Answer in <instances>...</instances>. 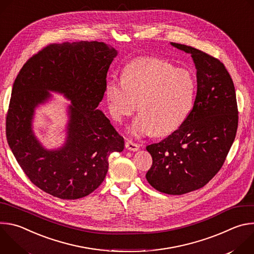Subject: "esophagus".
<instances>
[{"instance_id":"esophagus-1","label":"esophagus","mask_w":254,"mask_h":254,"mask_svg":"<svg viewBox=\"0 0 254 254\" xmlns=\"http://www.w3.org/2000/svg\"><path fill=\"white\" fill-rule=\"evenodd\" d=\"M126 148H127L128 151H132V152H135V151H137V150H138L139 146H138L137 143L133 142L132 140H130V139H127V140L126 141Z\"/></svg>"}]
</instances>
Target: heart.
Returning a JSON list of instances; mask_svg holds the SVG:
<instances>
[{"label":"heart","mask_w":254,"mask_h":254,"mask_svg":"<svg viewBox=\"0 0 254 254\" xmlns=\"http://www.w3.org/2000/svg\"><path fill=\"white\" fill-rule=\"evenodd\" d=\"M196 81L192 72L176 68L156 57H141L128 63L123 79L112 78L105 86L108 108L122 122L137 110L130 127L134 135L169 134L187 120L194 103Z\"/></svg>","instance_id":"obj_1"}]
</instances>
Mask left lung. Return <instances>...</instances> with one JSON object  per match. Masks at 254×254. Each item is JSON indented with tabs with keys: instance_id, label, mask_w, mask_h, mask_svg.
I'll return each mask as SVG.
<instances>
[{
	"instance_id": "obj_1",
	"label": "left lung",
	"mask_w": 254,
	"mask_h": 254,
	"mask_svg": "<svg viewBox=\"0 0 254 254\" xmlns=\"http://www.w3.org/2000/svg\"><path fill=\"white\" fill-rule=\"evenodd\" d=\"M191 54L197 69V93L185 123L147 151L153 165L146 178L152 187L182 195L204 187L219 172L238 127L235 88L224 64L191 46L171 43Z\"/></svg>"
}]
</instances>
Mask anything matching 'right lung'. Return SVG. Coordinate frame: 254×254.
Masks as SVG:
<instances>
[{"instance_id":"obj_1","label":"right lung","mask_w":254,"mask_h":254,"mask_svg":"<svg viewBox=\"0 0 254 254\" xmlns=\"http://www.w3.org/2000/svg\"><path fill=\"white\" fill-rule=\"evenodd\" d=\"M117 55L97 41L50 44L33 55L15 79L6 118L8 143L31 182L54 197L75 200L92 193L106 176L108 157L125 148L124 137L97 110ZM49 91L72 103L66 141L52 151L42 147L31 128L34 108L50 98Z\"/></svg>"}]
</instances>
